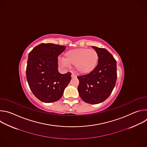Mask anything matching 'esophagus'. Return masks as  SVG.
<instances>
[{
  "instance_id": "34e87169",
  "label": "esophagus",
  "mask_w": 147,
  "mask_h": 147,
  "mask_svg": "<svg viewBox=\"0 0 147 147\" xmlns=\"http://www.w3.org/2000/svg\"><path fill=\"white\" fill-rule=\"evenodd\" d=\"M77 77L76 74H75L74 73H72V74H71V77H72V78H75V77Z\"/></svg>"
}]
</instances>
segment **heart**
I'll return each instance as SVG.
<instances>
[{
	"label": "heart",
	"instance_id": "heart-1",
	"mask_svg": "<svg viewBox=\"0 0 147 147\" xmlns=\"http://www.w3.org/2000/svg\"><path fill=\"white\" fill-rule=\"evenodd\" d=\"M98 60L99 55L95 50L77 48L65 53L62 64L65 66L75 65V68L78 73L88 74L95 69Z\"/></svg>",
	"mask_w": 147,
	"mask_h": 147
}]
</instances>
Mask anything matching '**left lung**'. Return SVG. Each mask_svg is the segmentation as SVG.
I'll use <instances>...</instances> for the list:
<instances>
[{"label":"left lung","instance_id":"8db88e82","mask_svg":"<svg viewBox=\"0 0 147 147\" xmlns=\"http://www.w3.org/2000/svg\"><path fill=\"white\" fill-rule=\"evenodd\" d=\"M98 53V63L88 74L78 76V91L87 103L97 104L105 100L111 94L117 80V63L106 49L92 47Z\"/></svg>","mask_w":147,"mask_h":147}]
</instances>
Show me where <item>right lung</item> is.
Wrapping results in <instances>:
<instances>
[{
	"mask_svg": "<svg viewBox=\"0 0 147 147\" xmlns=\"http://www.w3.org/2000/svg\"><path fill=\"white\" fill-rule=\"evenodd\" d=\"M66 47L40 44L28 54L26 77L33 94L40 101L51 103L59 100L70 82L71 73L58 71V58Z\"/></svg>",
	"mask_w": 147,
	"mask_h": 147,
	"instance_id": "1",
	"label": "right lung"
}]
</instances>
